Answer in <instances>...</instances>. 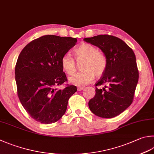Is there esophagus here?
I'll return each mask as SVG.
<instances>
[{"label":"esophagus","mask_w":154,"mask_h":154,"mask_svg":"<svg viewBox=\"0 0 154 154\" xmlns=\"http://www.w3.org/2000/svg\"><path fill=\"white\" fill-rule=\"evenodd\" d=\"M83 89H84L83 87H78V91H82V90H83Z\"/></svg>","instance_id":"34e87169"}]
</instances>
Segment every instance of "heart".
Wrapping results in <instances>:
<instances>
[{"instance_id": "b5f03b06", "label": "heart", "mask_w": 154, "mask_h": 154, "mask_svg": "<svg viewBox=\"0 0 154 154\" xmlns=\"http://www.w3.org/2000/svg\"><path fill=\"white\" fill-rule=\"evenodd\" d=\"M74 56L78 63H81L82 72L69 78V82L77 86H82L91 83L94 75L101 76L105 72L108 61L106 55L98 50L95 46L82 43L74 51ZM61 64L66 73L73 74L77 69V64L74 57L67 53L61 59Z\"/></svg>"}]
</instances>
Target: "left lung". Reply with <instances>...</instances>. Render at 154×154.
Masks as SVG:
<instances>
[{
  "label": "left lung",
  "instance_id": "8db88e82",
  "mask_svg": "<svg viewBox=\"0 0 154 154\" xmlns=\"http://www.w3.org/2000/svg\"><path fill=\"white\" fill-rule=\"evenodd\" d=\"M84 41L97 46L106 55L108 64L96 86L94 97L88 102L91 111L98 117L112 118L131 105L139 79L136 57L132 49L117 37L99 35Z\"/></svg>",
  "mask_w": 154,
  "mask_h": 154
}]
</instances>
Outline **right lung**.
Masks as SVG:
<instances>
[{
    "instance_id": "right-lung-1",
    "label": "right lung",
    "mask_w": 154,
    "mask_h": 154,
    "mask_svg": "<svg viewBox=\"0 0 154 154\" xmlns=\"http://www.w3.org/2000/svg\"><path fill=\"white\" fill-rule=\"evenodd\" d=\"M76 38L44 35L31 42L20 53L15 66L17 94L25 111L35 120L50 124L64 115L73 85L57 88L67 81L61 59L76 45Z\"/></svg>"
}]
</instances>
